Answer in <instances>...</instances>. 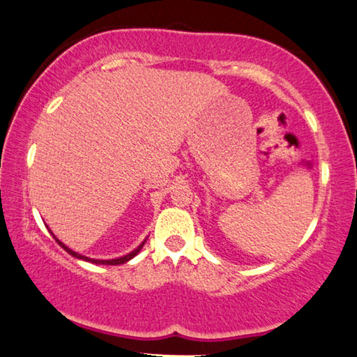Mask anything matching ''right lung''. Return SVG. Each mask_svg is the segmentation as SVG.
<instances>
[{"label":"right lung","mask_w":357,"mask_h":357,"mask_svg":"<svg viewBox=\"0 0 357 357\" xmlns=\"http://www.w3.org/2000/svg\"><path fill=\"white\" fill-rule=\"evenodd\" d=\"M50 233H52V229H48ZM53 234V233H52ZM53 238L56 239V243L61 245V248L66 250L68 254H71L73 257H76V259H80V260H85V262H90V264H97V265H121V264H126V262H129L130 259L132 257H135V255H137L139 252H140V249L144 248V244H145V241L147 239H144L142 243H140L137 248H135L134 250H130L129 254H126V255H123V257H116V259H107V260H103V259H90V257H85V255H82V254H79V252H76V250H73V249H69L66 244L64 243H61V241H59L56 236L53 234Z\"/></svg>","instance_id":"obj_1"}]
</instances>
